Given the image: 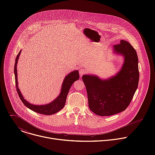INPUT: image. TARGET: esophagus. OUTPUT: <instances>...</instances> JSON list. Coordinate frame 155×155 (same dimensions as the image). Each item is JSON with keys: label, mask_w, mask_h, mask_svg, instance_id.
Here are the masks:
<instances>
[{"label": "esophagus", "mask_w": 155, "mask_h": 155, "mask_svg": "<svg viewBox=\"0 0 155 155\" xmlns=\"http://www.w3.org/2000/svg\"><path fill=\"white\" fill-rule=\"evenodd\" d=\"M86 72V69H80L79 70V74H80V77H81V76H83L84 74H85Z\"/></svg>", "instance_id": "obj_1"}]
</instances>
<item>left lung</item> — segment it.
Returning a JSON list of instances; mask_svg holds the SVG:
<instances>
[{
    "label": "left lung",
    "mask_w": 155,
    "mask_h": 155,
    "mask_svg": "<svg viewBox=\"0 0 155 155\" xmlns=\"http://www.w3.org/2000/svg\"><path fill=\"white\" fill-rule=\"evenodd\" d=\"M114 48L115 53L124 58L123 67L115 76L105 80L94 75L82 77L89 107L99 116H110L125 110L138 86L139 72L136 51L123 40Z\"/></svg>",
    "instance_id": "left-lung-1"
}]
</instances>
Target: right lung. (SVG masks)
Returning a JSON list of instances; mask_svg holds the SVG:
<instances>
[{"instance_id":"1","label":"right lung","mask_w":155,"mask_h":155,"mask_svg":"<svg viewBox=\"0 0 155 155\" xmlns=\"http://www.w3.org/2000/svg\"><path fill=\"white\" fill-rule=\"evenodd\" d=\"M21 51L19 52L16 58L15 59V68H14V72H15V84H16V91L18 94V96L21 100V101L23 102V103L29 109L32 110V111L35 112L37 113L43 114V115H53L58 112H59V110H61L65 105L66 98H67L68 93L69 91L70 88L72 84L76 80H78L80 78L79 74L78 71H74L68 74L67 76H66L64 80L62 85V88H61V91L59 94V96L53 102L51 103L47 104V105H35L31 104L29 103L28 101H26L23 96H22L21 94L20 90L18 87V80H17V69H16V65L18 63V60L19 59V56L20 55Z\"/></svg>"}]
</instances>
